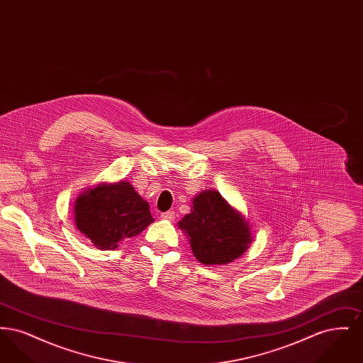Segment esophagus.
Returning a JSON list of instances; mask_svg holds the SVG:
<instances>
[{"label": "esophagus", "mask_w": 363, "mask_h": 363, "mask_svg": "<svg viewBox=\"0 0 363 363\" xmlns=\"http://www.w3.org/2000/svg\"><path fill=\"white\" fill-rule=\"evenodd\" d=\"M174 218H175V213L173 211H167V212L160 213V219H163V220H174Z\"/></svg>", "instance_id": "1"}]
</instances>
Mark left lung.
I'll use <instances>...</instances> for the list:
<instances>
[{
    "label": "left lung",
    "instance_id": "obj_1",
    "mask_svg": "<svg viewBox=\"0 0 363 363\" xmlns=\"http://www.w3.org/2000/svg\"><path fill=\"white\" fill-rule=\"evenodd\" d=\"M189 237L194 257L206 265L238 259L252 242L249 225L238 211L216 190H204L193 200V209L179 223Z\"/></svg>",
    "mask_w": 363,
    "mask_h": 363
}]
</instances>
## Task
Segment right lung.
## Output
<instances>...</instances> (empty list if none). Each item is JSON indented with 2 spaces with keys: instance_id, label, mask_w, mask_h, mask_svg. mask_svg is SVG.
<instances>
[{
  "instance_id": "add662e5",
  "label": "right lung",
  "mask_w": 363,
  "mask_h": 363,
  "mask_svg": "<svg viewBox=\"0 0 363 363\" xmlns=\"http://www.w3.org/2000/svg\"><path fill=\"white\" fill-rule=\"evenodd\" d=\"M76 227L96 247L117 249L154 222L150 206L129 182L101 184L86 190L74 206Z\"/></svg>"
}]
</instances>
